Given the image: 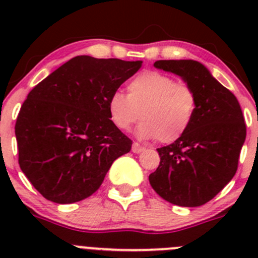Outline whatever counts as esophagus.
<instances>
[{"label": "esophagus", "instance_id": "obj_1", "mask_svg": "<svg viewBox=\"0 0 258 258\" xmlns=\"http://www.w3.org/2000/svg\"><path fill=\"white\" fill-rule=\"evenodd\" d=\"M142 151H145L144 146L139 145L137 142H135V144L132 145V152H134V153H141Z\"/></svg>", "mask_w": 258, "mask_h": 258}]
</instances>
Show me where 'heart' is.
Masks as SVG:
<instances>
[{
    "label": "heart",
    "instance_id": "b5f03b06",
    "mask_svg": "<svg viewBox=\"0 0 258 258\" xmlns=\"http://www.w3.org/2000/svg\"><path fill=\"white\" fill-rule=\"evenodd\" d=\"M195 91L186 83L157 71H146L130 81L127 95L116 91L107 101L110 119L127 131L140 118L137 135L172 144L189 128L196 113Z\"/></svg>",
    "mask_w": 258,
    "mask_h": 258
}]
</instances>
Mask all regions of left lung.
<instances>
[{"instance_id": "obj_1", "label": "left lung", "mask_w": 258, "mask_h": 258, "mask_svg": "<svg viewBox=\"0 0 258 258\" xmlns=\"http://www.w3.org/2000/svg\"><path fill=\"white\" fill-rule=\"evenodd\" d=\"M153 66L181 77L196 93L186 134L157 148L160 166L148 176L152 188L172 205L197 207L212 200L237 171L246 124L237 98L194 59H161Z\"/></svg>"}]
</instances>
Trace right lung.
<instances>
[{
	"instance_id": "1",
	"label": "right lung",
	"mask_w": 258,
	"mask_h": 258,
	"mask_svg": "<svg viewBox=\"0 0 258 258\" xmlns=\"http://www.w3.org/2000/svg\"><path fill=\"white\" fill-rule=\"evenodd\" d=\"M142 61L77 56L41 81L18 113V163L36 189L56 204L95 194L132 141L110 119L107 101Z\"/></svg>"
}]
</instances>
